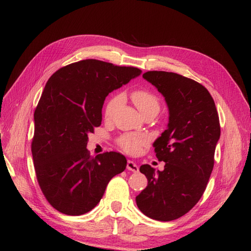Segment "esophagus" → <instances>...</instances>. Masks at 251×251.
<instances>
[{
    "label": "esophagus",
    "mask_w": 251,
    "mask_h": 251,
    "mask_svg": "<svg viewBox=\"0 0 251 251\" xmlns=\"http://www.w3.org/2000/svg\"><path fill=\"white\" fill-rule=\"evenodd\" d=\"M127 169L130 170V172H134V173H137L138 170H139V168H138L137 165L132 162V161H128L127 162Z\"/></svg>",
    "instance_id": "34e87169"
}]
</instances>
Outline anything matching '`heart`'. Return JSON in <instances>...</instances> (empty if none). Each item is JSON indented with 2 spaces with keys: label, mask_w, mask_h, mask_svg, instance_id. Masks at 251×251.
Here are the masks:
<instances>
[{
  "label": "heart",
  "mask_w": 251,
  "mask_h": 251,
  "mask_svg": "<svg viewBox=\"0 0 251 251\" xmlns=\"http://www.w3.org/2000/svg\"><path fill=\"white\" fill-rule=\"evenodd\" d=\"M131 100L143 115L149 113V112H155V113H157L159 108H161V103H159L157 96L147 88H139L134 90L131 93ZM122 95H115L111 99H109L104 108L105 120L112 119V116L114 115L115 111L122 103ZM148 143L149 139L145 135L125 134L117 139V146L120 147L121 150L125 153L131 154V155L140 153L142 149L148 146Z\"/></svg>",
  "instance_id": "b5f03b06"
}]
</instances>
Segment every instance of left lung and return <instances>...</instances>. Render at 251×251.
Segmentation results:
<instances>
[{
    "mask_svg": "<svg viewBox=\"0 0 251 251\" xmlns=\"http://www.w3.org/2000/svg\"><path fill=\"white\" fill-rule=\"evenodd\" d=\"M142 76L165 97L169 123L153 145L164 170L142 165L148 186L136 202L151 219L172 221L189 212L204 194L220 138L219 115L209 92L194 79L165 71Z\"/></svg>",
    "mask_w": 251,
    "mask_h": 251,
    "instance_id": "obj_1",
    "label": "left lung"
}]
</instances>
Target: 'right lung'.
<instances>
[{
    "label": "right lung",
    "mask_w": 251,
    "mask_h": 251,
    "mask_svg": "<svg viewBox=\"0 0 251 251\" xmlns=\"http://www.w3.org/2000/svg\"><path fill=\"white\" fill-rule=\"evenodd\" d=\"M135 67L96 59L73 62L47 81L34 111L31 143L36 179L50 204L69 216L90 211L127 161L117 152L90 156L88 134L102 121L106 96L140 75Z\"/></svg>",
    "instance_id": "obj_1"
}]
</instances>
